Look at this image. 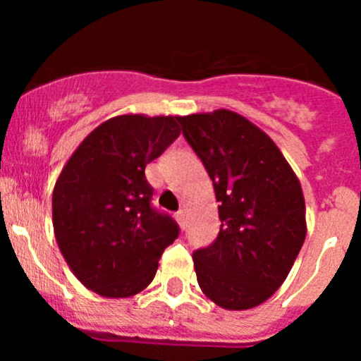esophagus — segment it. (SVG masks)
Here are the masks:
<instances>
[{"label": "esophagus", "mask_w": 361, "mask_h": 361, "mask_svg": "<svg viewBox=\"0 0 361 361\" xmlns=\"http://www.w3.org/2000/svg\"><path fill=\"white\" fill-rule=\"evenodd\" d=\"M175 216H177L180 228H184V226H186V212H184V209H178L177 215H175Z\"/></svg>", "instance_id": "34e87169"}]
</instances>
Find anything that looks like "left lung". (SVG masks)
<instances>
[{
  "label": "left lung",
  "instance_id": "8db88e82",
  "mask_svg": "<svg viewBox=\"0 0 361 361\" xmlns=\"http://www.w3.org/2000/svg\"><path fill=\"white\" fill-rule=\"evenodd\" d=\"M177 119L220 202L219 237L193 253L197 282L220 307H257L282 286L305 240L300 180L273 139L235 111Z\"/></svg>",
  "mask_w": 361,
  "mask_h": 361
}]
</instances>
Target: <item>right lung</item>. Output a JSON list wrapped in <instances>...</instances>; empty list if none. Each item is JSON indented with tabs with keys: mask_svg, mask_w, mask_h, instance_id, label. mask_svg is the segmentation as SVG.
<instances>
[{
	"mask_svg": "<svg viewBox=\"0 0 361 361\" xmlns=\"http://www.w3.org/2000/svg\"><path fill=\"white\" fill-rule=\"evenodd\" d=\"M177 117L117 116L99 124L63 168L52 193L56 240L85 288L128 298L148 288L178 237L152 206L146 164L180 135Z\"/></svg>",
	"mask_w": 361,
	"mask_h": 361,
	"instance_id": "obj_1",
	"label": "right lung"
}]
</instances>
